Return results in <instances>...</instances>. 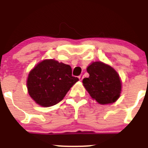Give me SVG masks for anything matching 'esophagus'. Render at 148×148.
I'll use <instances>...</instances> for the list:
<instances>
[{"mask_svg":"<svg viewBox=\"0 0 148 148\" xmlns=\"http://www.w3.org/2000/svg\"><path fill=\"white\" fill-rule=\"evenodd\" d=\"M83 78H84V76L82 75V74H81V75H80V76H79V79L80 81H82Z\"/></svg>","mask_w":148,"mask_h":148,"instance_id":"34e87169","label":"esophagus"}]
</instances>
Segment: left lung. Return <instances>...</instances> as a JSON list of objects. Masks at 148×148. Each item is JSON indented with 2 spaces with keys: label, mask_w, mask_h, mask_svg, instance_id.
I'll list each match as a JSON object with an SVG mask.
<instances>
[{
  "label": "left lung",
  "mask_w": 148,
  "mask_h": 148,
  "mask_svg": "<svg viewBox=\"0 0 148 148\" xmlns=\"http://www.w3.org/2000/svg\"><path fill=\"white\" fill-rule=\"evenodd\" d=\"M89 77L82 83L93 99L99 104L115 102L120 97L122 82L118 73L110 65L102 62H92L86 68Z\"/></svg>",
  "instance_id": "1"
}]
</instances>
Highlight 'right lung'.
I'll use <instances>...</instances> for the list:
<instances>
[{
	"instance_id": "right-lung-1",
	"label": "right lung",
	"mask_w": 148,
	"mask_h": 148,
	"mask_svg": "<svg viewBox=\"0 0 148 148\" xmlns=\"http://www.w3.org/2000/svg\"><path fill=\"white\" fill-rule=\"evenodd\" d=\"M71 74L69 65L54 59L41 61L28 74L26 85L30 97L41 107L55 105L79 81Z\"/></svg>"
}]
</instances>
